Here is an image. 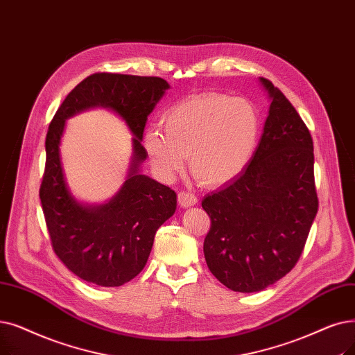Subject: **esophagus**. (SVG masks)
<instances>
[{
	"label": "esophagus",
	"instance_id": "esophagus-1",
	"mask_svg": "<svg viewBox=\"0 0 355 355\" xmlns=\"http://www.w3.org/2000/svg\"><path fill=\"white\" fill-rule=\"evenodd\" d=\"M197 197L190 191H180L178 193V203L181 207H190L197 205Z\"/></svg>",
	"mask_w": 355,
	"mask_h": 355
}]
</instances>
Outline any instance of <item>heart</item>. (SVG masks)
<instances>
[{"mask_svg":"<svg viewBox=\"0 0 355 355\" xmlns=\"http://www.w3.org/2000/svg\"><path fill=\"white\" fill-rule=\"evenodd\" d=\"M162 126L145 135L149 162L162 180H171L190 159L193 174L219 187L239 177L251 162L261 121L254 104L220 92L190 96L162 116Z\"/></svg>","mask_w":355,"mask_h":355,"instance_id":"b5f03b06","label":"heart"}]
</instances>
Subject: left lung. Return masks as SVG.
Returning <instances> with one entry per match:
<instances>
[{"label":"left lung","mask_w":355,"mask_h":355,"mask_svg":"<svg viewBox=\"0 0 355 355\" xmlns=\"http://www.w3.org/2000/svg\"><path fill=\"white\" fill-rule=\"evenodd\" d=\"M271 104L264 132L245 171L207 194L210 218L203 251L209 270L234 291L267 288L299 261L319 202L309 129L267 78Z\"/></svg>","instance_id":"left-lung-1"}]
</instances>
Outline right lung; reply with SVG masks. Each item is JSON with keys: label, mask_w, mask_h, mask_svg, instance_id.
Here are the masks:
<instances>
[{"label": "right lung", "mask_w": 355, "mask_h": 355, "mask_svg": "<svg viewBox=\"0 0 355 355\" xmlns=\"http://www.w3.org/2000/svg\"><path fill=\"white\" fill-rule=\"evenodd\" d=\"M168 88L159 76L97 72L69 92L51 121L39 196L55 254L84 282L119 287L135 279L146 264L158 227L177 209L174 190L137 173L148 155L141 144L148 116ZM91 106L116 111L135 136L128 180L101 207H84L70 196L58 155L64 120Z\"/></svg>", "instance_id": "obj_1"}]
</instances>
